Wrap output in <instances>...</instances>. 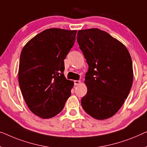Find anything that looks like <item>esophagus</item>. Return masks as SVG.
<instances>
[{
  "label": "esophagus",
  "mask_w": 147,
  "mask_h": 147,
  "mask_svg": "<svg viewBox=\"0 0 147 147\" xmlns=\"http://www.w3.org/2000/svg\"><path fill=\"white\" fill-rule=\"evenodd\" d=\"M80 83V80H74V85H78V84H79Z\"/></svg>",
  "instance_id": "34e87169"
}]
</instances>
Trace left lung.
<instances>
[{
  "label": "left lung",
  "mask_w": 147,
  "mask_h": 147,
  "mask_svg": "<svg viewBox=\"0 0 147 147\" xmlns=\"http://www.w3.org/2000/svg\"><path fill=\"white\" fill-rule=\"evenodd\" d=\"M76 38L88 65L82 108L95 119H108L121 108L132 86L130 54L123 43L98 28L79 30Z\"/></svg>",
  "instance_id": "8db88e82"
}]
</instances>
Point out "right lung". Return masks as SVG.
Instances as JSON below:
<instances>
[{"instance_id": "1", "label": "right lung", "mask_w": 147, "mask_h": 147, "mask_svg": "<svg viewBox=\"0 0 147 147\" xmlns=\"http://www.w3.org/2000/svg\"><path fill=\"white\" fill-rule=\"evenodd\" d=\"M76 30L51 28L39 33L24 47L18 82L29 109L43 119L63 110L71 94L73 81L65 77L64 59L74 45Z\"/></svg>"}]
</instances>
